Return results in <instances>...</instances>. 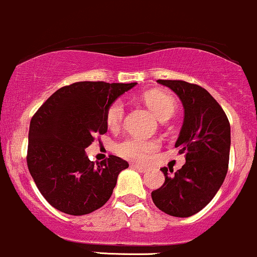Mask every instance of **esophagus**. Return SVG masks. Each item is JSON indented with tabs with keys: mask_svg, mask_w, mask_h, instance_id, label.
<instances>
[{
	"mask_svg": "<svg viewBox=\"0 0 257 257\" xmlns=\"http://www.w3.org/2000/svg\"><path fill=\"white\" fill-rule=\"evenodd\" d=\"M131 167L137 169V171L141 172V173H146V172L148 171L147 167H145V166H141V165H137V163H134V165H131Z\"/></svg>",
	"mask_w": 257,
	"mask_h": 257,
	"instance_id": "34e87169",
	"label": "esophagus"
}]
</instances>
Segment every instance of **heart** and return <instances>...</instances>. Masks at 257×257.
<instances>
[{
  "label": "heart",
  "instance_id": "obj_1",
  "mask_svg": "<svg viewBox=\"0 0 257 257\" xmlns=\"http://www.w3.org/2000/svg\"><path fill=\"white\" fill-rule=\"evenodd\" d=\"M146 105L153 111L160 120H168L177 109L176 100L169 95L161 91H147L144 95ZM125 116V104L122 100L117 99L111 102L106 110V122L110 128L115 130L121 125ZM157 148V142L152 140L128 137L122 142L116 145V152L121 157L132 161H145Z\"/></svg>",
  "mask_w": 257,
  "mask_h": 257
}]
</instances>
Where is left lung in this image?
<instances>
[{
	"label": "left lung",
	"instance_id": "8db88e82",
	"mask_svg": "<svg viewBox=\"0 0 257 257\" xmlns=\"http://www.w3.org/2000/svg\"><path fill=\"white\" fill-rule=\"evenodd\" d=\"M157 83L173 90L183 104L184 121L176 147L186 153V163L173 176L161 168L165 183L151 195L160 210L188 218L213 199L225 179L230 123L218 101L202 86L183 80L160 79Z\"/></svg>",
	"mask_w": 257,
	"mask_h": 257
}]
</instances>
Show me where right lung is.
Returning <instances> with one entry per match:
<instances>
[{"instance_id":"right-lung-1","label":"right lung","mask_w":257,"mask_h":257,"mask_svg":"<svg viewBox=\"0 0 257 257\" xmlns=\"http://www.w3.org/2000/svg\"><path fill=\"white\" fill-rule=\"evenodd\" d=\"M136 83L79 81L63 86L33 115L27 165L34 183L52 207L70 215L101 208L128 163L116 156L89 160L85 148L107 132L106 110Z\"/></svg>"}]
</instances>
